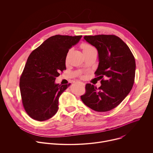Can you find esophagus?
<instances>
[{
  "label": "esophagus",
  "instance_id": "esophagus-1",
  "mask_svg": "<svg viewBox=\"0 0 153 153\" xmlns=\"http://www.w3.org/2000/svg\"><path fill=\"white\" fill-rule=\"evenodd\" d=\"M77 82H79L80 84H81L82 85H85V83L84 82H79V81H76Z\"/></svg>",
  "mask_w": 153,
  "mask_h": 153
}]
</instances>
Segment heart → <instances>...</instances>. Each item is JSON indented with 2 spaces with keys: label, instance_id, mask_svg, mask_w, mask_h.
Returning a JSON list of instances; mask_svg holds the SVG:
<instances>
[{
  "label": "heart",
  "instance_id": "1",
  "mask_svg": "<svg viewBox=\"0 0 153 153\" xmlns=\"http://www.w3.org/2000/svg\"><path fill=\"white\" fill-rule=\"evenodd\" d=\"M81 48L82 49V51H83L84 53L88 52L91 50L95 49L92 46H91L90 45H88L87 43H82L81 45Z\"/></svg>",
  "mask_w": 153,
  "mask_h": 153
}]
</instances>
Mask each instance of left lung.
Masks as SVG:
<instances>
[{
    "instance_id": "left-lung-1",
    "label": "left lung",
    "mask_w": 153,
    "mask_h": 153,
    "mask_svg": "<svg viewBox=\"0 0 153 153\" xmlns=\"http://www.w3.org/2000/svg\"><path fill=\"white\" fill-rule=\"evenodd\" d=\"M84 39L98 50L99 65L95 74L102 80L99 88L87 84L81 99L96 111H110L125 99L133 87L134 57L127 44L114 35L87 36Z\"/></svg>"
}]
</instances>
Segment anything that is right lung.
Segmentation results:
<instances>
[{
  "mask_svg": "<svg viewBox=\"0 0 153 153\" xmlns=\"http://www.w3.org/2000/svg\"><path fill=\"white\" fill-rule=\"evenodd\" d=\"M81 37L55 35L29 55L19 85L24 108L33 119L46 120L56 113L59 98L71 84L59 85L55 80L66 69L69 50Z\"/></svg>",
  "mask_w": 153,
  "mask_h": 153,
  "instance_id": "obj_1",
  "label": "right lung"
}]
</instances>
